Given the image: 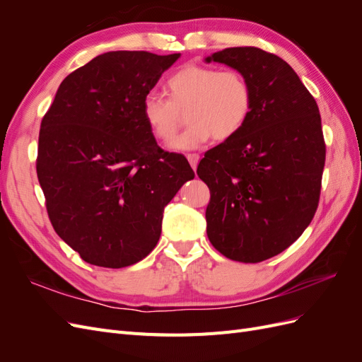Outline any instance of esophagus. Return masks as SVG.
I'll use <instances>...</instances> for the list:
<instances>
[{
	"label": "esophagus",
	"instance_id": "obj_1",
	"mask_svg": "<svg viewBox=\"0 0 362 362\" xmlns=\"http://www.w3.org/2000/svg\"><path fill=\"white\" fill-rule=\"evenodd\" d=\"M187 160L190 163V166L193 168V170L198 166V161H199V156L198 154H187Z\"/></svg>",
	"mask_w": 362,
	"mask_h": 362
}]
</instances>
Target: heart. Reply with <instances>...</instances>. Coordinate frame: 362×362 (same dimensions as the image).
Wrapping results in <instances>:
<instances>
[{
    "label": "heart",
    "instance_id": "heart-1",
    "mask_svg": "<svg viewBox=\"0 0 362 362\" xmlns=\"http://www.w3.org/2000/svg\"><path fill=\"white\" fill-rule=\"evenodd\" d=\"M168 98L148 93L141 113L158 140L169 144L184 124L189 127L177 139V149H193L210 137L223 141L234 137L247 122L252 110V87L235 69L217 71L201 64H187L166 81Z\"/></svg>",
    "mask_w": 362,
    "mask_h": 362
}]
</instances>
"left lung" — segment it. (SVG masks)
<instances>
[{"instance_id": "1", "label": "left lung", "mask_w": 362, "mask_h": 362, "mask_svg": "<svg viewBox=\"0 0 362 362\" xmlns=\"http://www.w3.org/2000/svg\"><path fill=\"white\" fill-rule=\"evenodd\" d=\"M211 60L246 76L252 110L245 127L206 151L196 170L210 189L206 235L226 258L259 262L291 246L319 206L326 157L319 107L275 54L237 47Z\"/></svg>"}]
</instances>
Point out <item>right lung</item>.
I'll return each instance as SVG.
<instances>
[{"instance_id":"1","label":"right lung","mask_w":362,"mask_h":362,"mask_svg":"<svg viewBox=\"0 0 362 362\" xmlns=\"http://www.w3.org/2000/svg\"><path fill=\"white\" fill-rule=\"evenodd\" d=\"M180 54L112 51L64 78L40 124L36 170L54 231L93 266L120 269L158 243L163 211L194 178L163 151L141 101Z\"/></svg>"}]
</instances>
